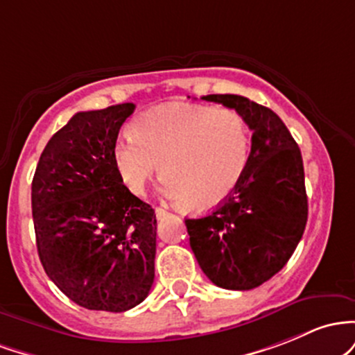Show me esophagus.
Returning <instances> with one entry per match:
<instances>
[{
  "label": "esophagus",
  "instance_id": "esophagus-1",
  "mask_svg": "<svg viewBox=\"0 0 355 355\" xmlns=\"http://www.w3.org/2000/svg\"><path fill=\"white\" fill-rule=\"evenodd\" d=\"M167 214H169V213H167L164 208H156V218H157V220H162V218H166Z\"/></svg>",
  "mask_w": 355,
  "mask_h": 355
}]
</instances>
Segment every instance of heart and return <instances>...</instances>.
Listing matches in <instances>:
<instances>
[{
    "mask_svg": "<svg viewBox=\"0 0 355 355\" xmlns=\"http://www.w3.org/2000/svg\"><path fill=\"white\" fill-rule=\"evenodd\" d=\"M114 166L130 193L142 194L159 173L162 193L196 209L230 198L248 166L250 135L245 121L226 107L166 103L132 121L112 149Z\"/></svg>",
    "mask_w": 355,
    "mask_h": 355,
    "instance_id": "1",
    "label": "heart"
}]
</instances>
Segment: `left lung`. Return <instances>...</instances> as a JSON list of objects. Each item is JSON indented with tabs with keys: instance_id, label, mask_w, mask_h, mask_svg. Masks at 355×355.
Wrapping results in <instances>:
<instances>
[{
	"instance_id": "8db88e82",
	"label": "left lung",
	"mask_w": 355,
	"mask_h": 355,
	"mask_svg": "<svg viewBox=\"0 0 355 355\" xmlns=\"http://www.w3.org/2000/svg\"><path fill=\"white\" fill-rule=\"evenodd\" d=\"M202 101L223 103L252 129L241 181L208 216L184 220L199 266L214 285L252 290L280 272L304 234L309 205L295 139L268 107L233 94Z\"/></svg>"
}]
</instances>
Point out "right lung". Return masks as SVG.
<instances>
[{
    "label": "right lung",
    "instance_id": "right-lung-1",
    "mask_svg": "<svg viewBox=\"0 0 355 355\" xmlns=\"http://www.w3.org/2000/svg\"><path fill=\"white\" fill-rule=\"evenodd\" d=\"M134 103L77 112L40 156L31 182L38 257L77 305L125 312L149 295L157 221L122 184L112 149Z\"/></svg>",
    "mask_w": 355,
    "mask_h": 355
}]
</instances>
